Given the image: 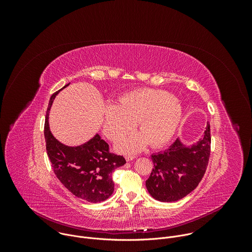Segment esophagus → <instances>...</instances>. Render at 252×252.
<instances>
[{
  "label": "esophagus",
  "instance_id": "1",
  "mask_svg": "<svg viewBox=\"0 0 252 252\" xmlns=\"http://www.w3.org/2000/svg\"><path fill=\"white\" fill-rule=\"evenodd\" d=\"M134 158H135V157H134V156H126V161H131V160H133Z\"/></svg>",
  "mask_w": 252,
  "mask_h": 252
}]
</instances>
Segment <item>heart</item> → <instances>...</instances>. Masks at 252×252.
<instances>
[{
  "label": "heart",
  "mask_w": 252,
  "mask_h": 252,
  "mask_svg": "<svg viewBox=\"0 0 252 252\" xmlns=\"http://www.w3.org/2000/svg\"><path fill=\"white\" fill-rule=\"evenodd\" d=\"M102 130L113 141L122 139L137 124L140 132L126 137L118 150L123 153L140 151L148 142L153 147L167 143L176 132L184 107L170 94L154 89H140L122 95L119 104L105 103Z\"/></svg>",
  "instance_id": "heart-1"
}]
</instances>
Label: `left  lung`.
Returning <instances> with one entry per match:
<instances>
[{
  "label": "left lung",
  "mask_w": 252,
  "mask_h": 252,
  "mask_svg": "<svg viewBox=\"0 0 252 252\" xmlns=\"http://www.w3.org/2000/svg\"><path fill=\"white\" fill-rule=\"evenodd\" d=\"M210 126L190 146L177 138L169 149L152 155L154 168L146 182L150 194L157 200L172 202L190 193L200 183L210 155Z\"/></svg>",
  "instance_id": "1"
}]
</instances>
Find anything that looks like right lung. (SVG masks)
<instances>
[{
	"mask_svg": "<svg viewBox=\"0 0 252 252\" xmlns=\"http://www.w3.org/2000/svg\"><path fill=\"white\" fill-rule=\"evenodd\" d=\"M69 84L52 94L45 122L48 157L54 172L63 186L77 197L89 202L109 198L115 189L113 171L124 165V157L111 154L109 145L96 133L81 146L69 147L59 141L51 132L49 115L56 95Z\"/></svg>",
	"mask_w": 252,
	"mask_h": 252,
	"instance_id": "obj_1",
	"label": "right lung"
}]
</instances>
